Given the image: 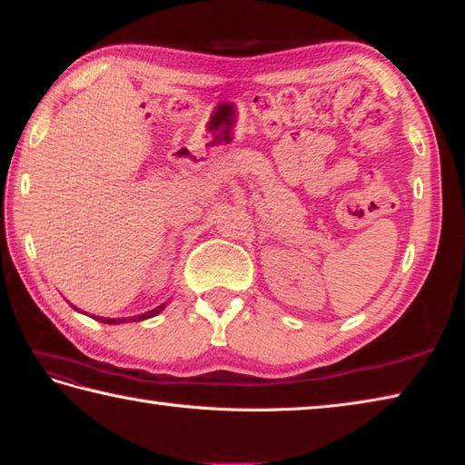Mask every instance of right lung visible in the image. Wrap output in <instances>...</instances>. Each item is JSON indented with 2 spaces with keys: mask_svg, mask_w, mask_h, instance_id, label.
I'll return each mask as SVG.
<instances>
[{
  "mask_svg": "<svg viewBox=\"0 0 465 465\" xmlns=\"http://www.w3.org/2000/svg\"><path fill=\"white\" fill-rule=\"evenodd\" d=\"M165 306H167V304H161V306H157V308H153V311H149V312L139 314V316H131V318H103V316H93V318H96L98 322H104V324H121V322H126V321H131V322H139V321H144V318L157 316V314H159Z\"/></svg>",
  "mask_w": 465,
  "mask_h": 465,
  "instance_id": "right-lung-1",
  "label": "right lung"
}]
</instances>
